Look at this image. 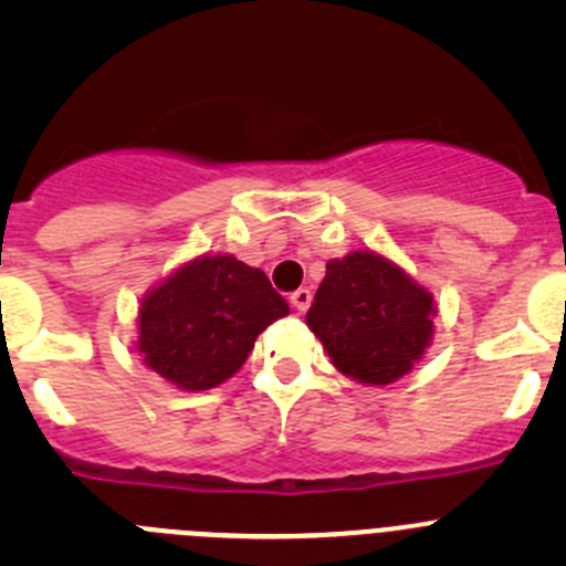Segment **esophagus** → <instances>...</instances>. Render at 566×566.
I'll list each match as a JSON object with an SVG mask.
<instances>
[{
    "label": "esophagus",
    "mask_w": 566,
    "mask_h": 566,
    "mask_svg": "<svg viewBox=\"0 0 566 566\" xmlns=\"http://www.w3.org/2000/svg\"><path fill=\"white\" fill-rule=\"evenodd\" d=\"M290 304L295 306V312H301V315H304V312L310 310V304H312V290H306V287L295 290V293L290 295Z\"/></svg>",
    "instance_id": "esophagus-1"
}]
</instances>
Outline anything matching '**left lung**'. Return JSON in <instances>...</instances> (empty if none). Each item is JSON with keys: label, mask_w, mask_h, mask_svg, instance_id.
I'll use <instances>...</instances> for the list:
<instances>
[{"label": "left lung", "mask_w": 566, "mask_h": 566, "mask_svg": "<svg viewBox=\"0 0 566 566\" xmlns=\"http://www.w3.org/2000/svg\"><path fill=\"white\" fill-rule=\"evenodd\" d=\"M432 295L373 251L325 265L306 325L334 367L361 384L386 386L419 361L432 339Z\"/></svg>", "instance_id": "left-lung-1"}]
</instances>
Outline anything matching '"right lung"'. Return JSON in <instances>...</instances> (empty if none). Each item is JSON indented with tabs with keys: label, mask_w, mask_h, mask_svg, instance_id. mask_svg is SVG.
I'll list each match as a JSON object with an SVG mask.
<instances>
[{
	"label": "right lung",
	"mask_w": 566,
	"mask_h": 566,
	"mask_svg": "<svg viewBox=\"0 0 566 566\" xmlns=\"http://www.w3.org/2000/svg\"><path fill=\"white\" fill-rule=\"evenodd\" d=\"M290 312L260 268L235 256H199L153 290L139 310L145 364L188 391L224 384L254 339Z\"/></svg>",
	"instance_id": "1"
}]
</instances>
